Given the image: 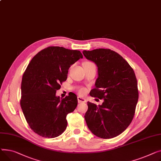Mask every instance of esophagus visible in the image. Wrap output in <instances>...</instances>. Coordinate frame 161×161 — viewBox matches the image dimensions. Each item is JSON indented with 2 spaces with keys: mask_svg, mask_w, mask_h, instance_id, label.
<instances>
[{
  "mask_svg": "<svg viewBox=\"0 0 161 161\" xmlns=\"http://www.w3.org/2000/svg\"><path fill=\"white\" fill-rule=\"evenodd\" d=\"M77 99H78V102L80 103H86V100L83 97H77Z\"/></svg>",
  "mask_w": 161,
  "mask_h": 161,
  "instance_id": "obj_1",
  "label": "esophagus"
}]
</instances>
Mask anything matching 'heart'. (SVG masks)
<instances>
[{"label": "heart", "mask_w": 161, "mask_h": 161, "mask_svg": "<svg viewBox=\"0 0 161 161\" xmlns=\"http://www.w3.org/2000/svg\"><path fill=\"white\" fill-rule=\"evenodd\" d=\"M86 63H91V62H86ZM86 90L85 88H80L78 89V92L79 94H80V95H84V94L86 93Z\"/></svg>", "instance_id": "obj_1"}]
</instances>
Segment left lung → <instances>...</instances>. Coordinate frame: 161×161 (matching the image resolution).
Returning <instances> with one entry per match:
<instances>
[{
	"label": "left lung",
	"mask_w": 161,
	"mask_h": 161,
	"mask_svg": "<svg viewBox=\"0 0 161 161\" xmlns=\"http://www.w3.org/2000/svg\"><path fill=\"white\" fill-rule=\"evenodd\" d=\"M86 59L98 68L96 88L92 97L103 99L101 105L88 102L84 115L86 124L96 136L108 139L123 133L133 119L138 99V83L128 62L116 52L108 49L83 51Z\"/></svg>",
	"instance_id": "8db88e82"
}]
</instances>
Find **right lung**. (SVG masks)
I'll use <instances>...</instances> for the list:
<instances>
[{"label":"right lung","mask_w":161,"mask_h":161,"mask_svg":"<svg viewBox=\"0 0 161 161\" xmlns=\"http://www.w3.org/2000/svg\"><path fill=\"white\" fill-rule=\"evenodd\" d=\"M80 51L62 47H49L36 54L23 75L21 107L35 133L45 138L60 136L67 127L66 116L77 106L73 93L64 99L56 96L66 80L68 69L82 58Z\"/></svg>","instance_id":"add662e5"}]
</instances>
